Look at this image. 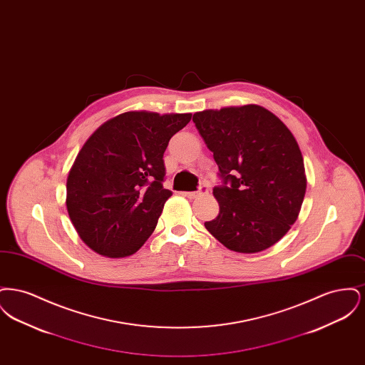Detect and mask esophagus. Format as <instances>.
Instances as JSON below:
<instances>
[{"label": "esophagus", "instance_id": "1", "mask_svg": "<svg viewBox=\"0 0 365 365\" xmlns=\"http://www.w3.org/2000/svg\"><path fill=\"white\" fill-rule=\"evenodd\" d=\"M209 192V187L207 185H202L200 186V189L197 191H190V192H185L186 197L189 198H198V197H202V195H207Z\"/></svg>", "mask_w": 365, "mask_h": 365}]
</instances>
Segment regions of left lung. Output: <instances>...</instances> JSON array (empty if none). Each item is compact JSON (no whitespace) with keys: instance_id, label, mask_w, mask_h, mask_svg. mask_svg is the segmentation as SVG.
<instances>
[{"instance_id":"1","label":"left lung","mask_w":365,"mask_h":365,"mask_svg":"<svg viewBox=\"0 0 365 365\" xmlns=\"http://www.w3.org/2000/svg\"><path fill=\"white\" fill-rule=\"evenodd\" d=\"M192 122L222 179L213 189L220 210L207 230L234 252L271 247L294 225L307 190L293 134L259 105L197 112Z\"/></svg>"}]
</instances>
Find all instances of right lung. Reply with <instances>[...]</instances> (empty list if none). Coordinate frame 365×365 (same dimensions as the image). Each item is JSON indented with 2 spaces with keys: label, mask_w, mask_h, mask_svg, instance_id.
Masks as SVG:
<instances>
[{
  "label": "right lung",
  "mask_w": 365,
  "mask_h": 365,
  "mask_svg": "<svg viewBox=\"0 0 365 365\" xmlns=\"http://www.w3.org/2000/svg\"><path fill=\"white\" fill-rule=\"evenodd\" d=\"M191 113L125 112L100 125L67 179L71 222L106 257L134 255L157 226L173 192L163 187L164 152Z\"/></svg>",
  "instance_id": "1"
}]
</instances>
